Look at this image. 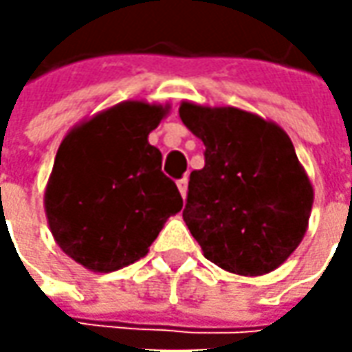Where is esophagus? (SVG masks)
Segmentation results:
<instances>
[{
	"label": "esophagus",
	"instance_id": "1",
	"mask_svg": "<svg viewBox=\"0 0 352 352\" xmlns=\"http://www.w3.org/2000/svg\"><path fill=\"white\" fill-rule=\"evenodd\" d=\"M178 190H180L182 197L188 196V178H182V180H178Z\"/></svg>",
	"mask_w": 352,
	"mask_h": 352
}]
</instances>
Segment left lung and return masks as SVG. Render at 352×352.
<instances>
[{"label":"left lung","mask_w":352,"mask_h":352,"mask_svg":"<svg viewBox=\"0 0 352 352\" xmlns=\"http://www.w3.org/2000/svg\"><path fill=\"white\" fill-rule=\"evenodd\" d=\"M180 119L206 144L188 184L184 221L204 256L227 272L263 276L302 243L314 186L286 131L239 107L180 103Z\"/></svg>","instance_id":"1"}]
</instances>
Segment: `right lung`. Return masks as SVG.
<instances>
[{
    "instance_id": "1",
    "label": "right lung",
    "mask_w": 352,
    "mask_h": 352,
    "mask_svg": "<svg viewBox=\"0 0 352 352\" xmlns=\"http://www.w3.org/2000/svg\"><path fill=\"white\" fill-rule=\"evenodd\" d=\"M170 103L127 100L86 117L62 139L45 188L48 227L62 252L91 272L137 263L182 210L151 131Z\"/></svg>"
}]
</instances>
